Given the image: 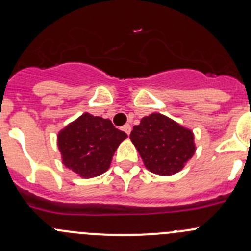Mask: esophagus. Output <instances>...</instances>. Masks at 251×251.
<instances>
[{"instance_id": "1", "label": "esophagus", "mask_w": 251, "mask_h": 251, "mask_svg": "<svg viewBox=\"0 0 251 251\" xmlns=\"http://www.w3.org/2000/svg\"><path fill=\"white\" fill-rule=\"evenodd\" d=\"M123 131H125V132L127 133V135H130V132H131V126L128 125V124H126V125L123 126Z\"/></svg>"}]
</instances>
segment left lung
<instances>
[{
	"label": "left lung",
	"mask_w": 251,
	"mask_h": 251,
	"mask_svg": "<svg viewBox=\"0 0 251 251\" xmlns=\"http://www.w3.org/2000/svg\"><path fill=\"white\" fill-rule=\"evenodd\" d=\"M130 140L147 170L160 176L179 173L197 149L193 131L160 113L142 118Z\"/></svg>",
	"instance_id": "obj_1"
}]
</instances>
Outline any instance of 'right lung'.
<instances>
[{
  "instance_id": "obj_1",
  "label": "right lung",
  "mask_w": 251,
  "mask_h": 251,
  "mask_svg": "<svg viewBox=\"0 0 251 251\" xmlns=\"http://www.w3.org/2000/svg\"><path fill=\"white\" fill-rule=\"evenodd\" d=\"M127 138L109 119L83 113L58 132L62 163L81 178H93L110 168L120 143Z\"/></svg>"
}]
</instances>
